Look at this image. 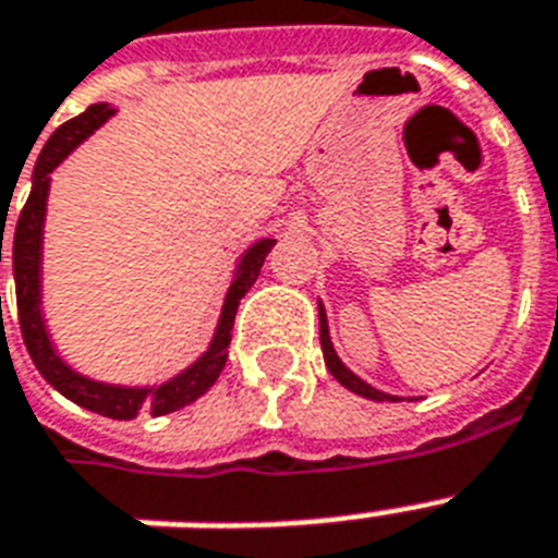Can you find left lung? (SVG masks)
Listing matches in <instances>:
<instances>
[{"instance_id":"left-lung-1","label":"left lung","mask_w":558,"mask_h":558,"mask_svg":"<svg viewBox=\"0 0 558 558\" xmlns=\"http://www.w3.org/2000/svg\"><path fill=\"white\" fill-rule=\"evenodd\" d=\"M318 322H322V350H324V362H327V371H330L332 376H336V379L344 385V388L353 390V393H359V397L376 399V402H385V399L397 402L399 397H390V393H381V390L371 388L367 381L359 379L356 373L348 371V367H344V362L336 356V350H332V341H330V330H327V313H324L322 304H318Z\"/></svg>"}]
</instances>
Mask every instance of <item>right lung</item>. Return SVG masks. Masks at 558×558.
<instances>
[{"label":"right lung","instance_id":"right-lung-1","mask_svg":"<svg viewBox=\"0 0 558 558\" xmlns=\"http://www.w3.org/2000/svg\"><path fill=\"white\" fill-rule=\"evenodd\" d=\"M109 116H116V109L109 104H92L86 112H81L63 126H57L51 138L39 153L37 168H34V182L25 208L20 210L16 231H13V280H16V313H20L22 341L28 348L31 359L43 379L72 399L86 411H95L100 416L112 420H133L135 414L147 411L150 416L170 414L179 408L191 405L193 399H199L205 390L219 379V373L226 367L228 344H231V327H234L236 306L243 295L252 289V283L260 275V266L266 254L271 252L275 240H257V243L243 254V260L236 266V275L226 292V304L219 315L217 332L210 348L193 362L187 371L173 376L170 381H161L156 388H118V385H104L92 381L81 373H74L57 356L51 341H48L43 313H39V248H43V222H46V199H48V173L77 147V144L98 130ZM0 263H2V243H0Z\"/></svg>","mask_w":558,"mask_h":558}]
</instances>
